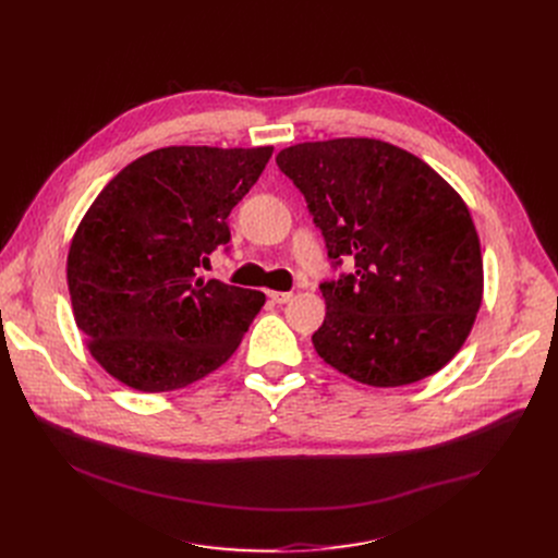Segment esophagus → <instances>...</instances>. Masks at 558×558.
Returning a JSON list of instances; mask_svg holds the SVG:
<instances>
[{
    "label": "esophagus",
    "instance_id": "obj_1",
    "mask_svg": "<svg viewBox=\"0 0 558 558\" xmlns=\"http://www.w3.org/2000/svg\"><path fill=\"white\" fill-rule=\"evenodd\" d=\"M269 299L274 303H278V305H284V303H289L291 299H294V294H291V291H269Z\"/></svg>",
    "mask_w": 558,
    "mask_h": 558
}]
</instances>
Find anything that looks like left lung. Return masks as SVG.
I'll use <instances>...</instances> for the list:
<instances>
[{
  "label": "left lung",
  "instance_id": "left-lung-1",
  "mask_svg": "<svg viewBox=\"0 0 558 558\" xmlns=\"http://www.w3.org/2000/svg\"><path fill=\"white\" fill-rule=\"evenodd\" d=\"M280 171L303 192L335 264L324 282L318 357L355 383L391 389L441 371L473 330L484 262L468 205L427 162L373 137L303 142Z\"/></svg>",
  "mask_w": 558,
  "mask_h": 558
}]
</instances>
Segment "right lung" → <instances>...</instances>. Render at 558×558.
Masks as SVG:
<instances>
[{"instance_id": "obj_1", "label": "right lung", "mask_w": 558, "mask_h": 558, "mask_svg": "<svg viewBox=\"0 0 558 558\" xmlns=\"http://www.w3.org/2000/svg\"><path fill=\"white\" fill-rule=\"evenodd\" d=\"M274 146H165L126 165L83 215L68 253L72 312L90 355L122 385L165 393L223 366L262 291L203 280L228 215Z\"/></svg>"}]
</instances>
